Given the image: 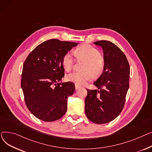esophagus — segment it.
Here are the masks:
<instances>
[{
    "label": "esophagus",
    "instance_id": "esophagus-1",
    "mask_svg": "<svg viewBox=\"0 0 152 152\" xmlns=\"http://www.w3.org/2000/svg\"><path fill=\"white\" fill-rule=\"evenodd\" d=\"M75 90H78V89L80 88V86H79V85H77V84H75Z\"/></svg>",
    "mask_w": 152,
    "mask_h": 152
}]
</instances>
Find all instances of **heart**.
Returning a JSON list of instances; mask_svg holds the SVG:
<instances>
[{
    "label": "heart",
    "instance_id": "b5f03b06",
    "mask_svg": "<svg viewBox=\"0 0 152 152\" xmlns=\"http://www.w3.org/2000/svg\"><path fill=\"white\" fill-rule=\"evenodd\" d=\"M78 59L85 61L82 66V71H74L68 74L66 79L77 85H82L90 80L93 76L99 77L104 70V61L101 57V52L96 48L88 44L82 45L75 50ZM62 64L64 69L69 71L74 66V58L70 52H67L62 59Z\"/></svg>",
    "mask_w": 152,
    "mask_h": 152
}]
</instances>
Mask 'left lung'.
<instances>
[{
    "label": "left lung",
    "mask_w": 152,
    "mask_h": 152,
    "mask_svg": "<svg viewBox=\"0 0 152 152\" xmlns=\"http://www.w3.org/2000/svg\"><path fill=\"white\" fill-rule=\"evenodd\" d=\"M104 51V70L94 82L97 90L87 89L85 114L91 121L104 124L112 121L121 112L129 89L130 67L124 53L107 40L94 42Z\"/></svg>",
    "instance_id": "8db88e82"
}]
</instances>
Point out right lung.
Wrapping results in <instances>:
<instances>
[{
  "label": "right lung",
  "instance_id": "1",
  "mask_svg": "<svg viewBox=\"0 0 152 152\" xmlns=\"http://www.w3.org/2000/svg\"><path fill=\"white\" fill-rule=\"evenodd\" d=\"M77 43L51 39L35 48L25 60L21 86L29 110L44 121H54L67 111V98L75 91L71 82L59 83L64 77V55Z\"/></svg>",
  "mask_w": 152,
  "mask_h": 152
}]
</instances>
